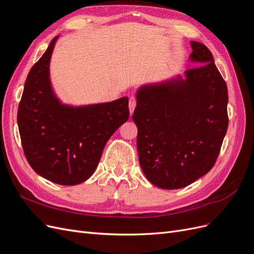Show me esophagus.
I'll list each match as a JSON object with an SVG mask.
<instances>
[{
	"label": "esophagus",
	"instance_id": "esophagus-1",
	"mask_svg": "<svg viewBox=\"0 0 254 254\" xmlns=\"http://www.w3.org/2000/svg\"><path fill=\"white\" fill-rule=\"evenodd\" d=\"M135 105H136V99L134 96H131L129 98V111L130 114H132L134 109H135Z\"/></svg>",
	"mask_w": 254,
	"mask_h": 254
}]
</instances>
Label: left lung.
Masks as SVG:
<instances>
[{"label":"left lung","instance_id":"8db88e82","mask_svg":"<svg viewBox=\"0 0 254 254\" xmlns=\"http://www.w3.org/2000/svg\"><path fill=\"white\" fill-rule=\"evenodd\" d=\"M198 66L136 90L132 120L142 171L160 189L189 186L211 171L228 129V89L204 44L190 41Z\"/></svg>","mask_w":254,"mask_h":254}]
</instances>
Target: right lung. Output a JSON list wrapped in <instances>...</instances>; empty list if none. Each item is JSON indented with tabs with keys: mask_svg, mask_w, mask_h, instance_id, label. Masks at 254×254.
Listing matches in <instances>:
<instances>
[{
	"mask_svg": "<svg viewBox=\"0 0 254 254\" xmlns=\"http://www.w3.org/2000/svg\"><path fill=\"white\" fill-rule=\"evenodd\" d=\"M59 36L30 68L18 109L25 157L43 178L75 186L93 175L106 143L129 119L128 97L102 104H64L54 92L50 63Z\"/></svg>",
	"mask_w": 254,
	"mask_h": 254,
	"instance_id": "1",
	"label": "right lung"
}]
</instances>
